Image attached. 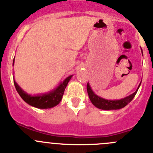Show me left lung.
I'll use <instances>...</instances> for the list:
<instances>
[{
  "mask_svg": "<svg viewBox=\"0 0 153 153\" xmlns=\"http://www.w3.org/2000/svg\"><path fill=\"white\" fill-rule=\"evenodd\" d=\"M142 52H143V51H142ZM140 85L141 83L139 84V87H138V88L136 89V91L134 93H132V95H128V96L126 97L124 99H119V100H107V99H102L101 97L98 96V95H95V92L91 90V87H90L88 83L87 84V91L88 95V97H89L91 103H92L95 107L102 110H116L124 108L125 106L127 105L133 99V98L135 97V95H136V93H137L138 89H139Z\"/></svg>",
  "mask_w": 153,
  "mask_h": 153,
  "instance_id": "left-lung-1",
  "label": "left lung"
}]
</instances>
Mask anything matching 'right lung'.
I'll return each mask as SVG.
<instances>
[{"mask_svg":"<svg viewBox=\"0 0 153 153\" xmlns=\"http://www.w3.org/2000/svg\"><path fill=\"white\" fill-rule=\"evenodd\" d=\"M14 58L13 61V65H14ZM73 75L67 77L62 82H61L59 85L54 89L51 91L50 92L46 93V94H42V95H28L27 93L25 92L24 90L21 89V88L17 84V82L14 80V86L21 97V99H23L25 102H27V104L30 105L35 107L38 108H51L54 107L55 105L60 103L61 100L62 99V96L65 92L66 86L68 83L70 81Z\"/></svg>","mask_w":153,"mask_h":153,"instance_id":"add662e5","label":"right lung"}]
</instances>
